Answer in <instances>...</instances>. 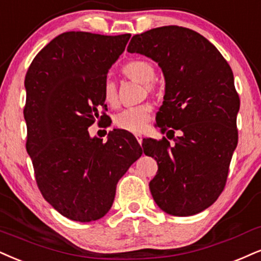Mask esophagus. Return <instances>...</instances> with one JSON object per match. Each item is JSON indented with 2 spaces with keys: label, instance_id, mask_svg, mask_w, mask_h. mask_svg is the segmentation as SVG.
<instances>
[{
  "label": "esophagus",
  "instance_id": "1",
  "mask_svg": "<svg viewBox=\"0 0 261 261\" xmlns=\"http://www.w3.org/2000/svg\"><path fill=\"white\" fill-rule=\"evenodd\" d=\"M136 138H137L138 143H139V144L143 143V137H141V134H136Z\"/></svg>",
  "mask_w": 261,
  "mask_h": 261
}]
</instances>
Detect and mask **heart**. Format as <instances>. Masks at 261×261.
Here are the masks:
<instances>
[{
  "label": "heart",
  "mask_w": 261,
  "mask_h": 261,
  "mask_svg": "<svg viewBox=\"0 0 261 261\" xmlns=\"http://www.w3.org/2000/svg\"><path fill=\"white\" fill-rule=\"evenodd\" d=\"M122 72L128 79L134 80V81L143 83L145 87L146 92L153 93L155 87L152 81L155 79V67L146 60H132L122 67ZM104 100L110 106H115L117 104V88H116L115 82L108 79L104 83ZM151 108L147 104H140L136 106H129L121 110L118 114L115 115L114 123L120 129L127 130L129 133H140L145 128L147 121L150 120Z\"/></svg>",
  "instance_id": "obj_1"
}]
</instances>
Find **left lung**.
<instances>
[{
    "label": "left lung",
    "instance_id": "1",
    "mask_svg": "<svg viewBox=\"0 0 261 261\" xmlns=\"http://www.w3.org/2000/svg\"><path fill=\"white\" fill-rule=\"evenodd\" d=\"M127 50L159 63L166 81L156 123L174 145L166 138L143 141L144 153L159 166L151 195L170 215L197 214L223 192L239 141L232 70L207 38L176 25L136 35Z\"/></svg>",
    "mask_w": 261,
    "mask_h": 261
}]
</instances>
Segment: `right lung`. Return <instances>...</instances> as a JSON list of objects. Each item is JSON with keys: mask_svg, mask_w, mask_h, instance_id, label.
Instances as JSON below:
<instances>
[{"mask_svg": "<svg viewBox=\"0 0 261 261\" xmlns=\"http://www.w3.org/2000/svg\"><path fill=\"white\" fill-rule=\"evenodd\" d=\"M129 38L64 32L42 48L25 76L27 150L37 186L56 211L80 223L110 211L118 180L143 153L121 129L110 132L106 143L88 133L98 109L106 108L109 69Z\"/></svg>", "mask_w": 261, "mask_h": 261, "instance_id": "obj_1", "label": "right lung"}]
</instances>
